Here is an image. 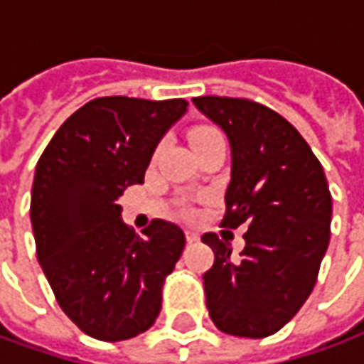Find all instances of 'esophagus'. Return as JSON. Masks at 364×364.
Returning <instances> with one entry per match:
<instances>
[{"instance_id": "esophagus-1", "label": "esophagus", "mask_w": 364, "mask_h": 364, "mask_svg": "<svg viewBox=\"0 0 364 364\" xmlns=\"http://www.w3.org/2000/svg\"><path fill=\"white\" fill-rule=\"evenodd\" d=\"M185 238H187V242H197L200 236H199V232H197V230H193V228H187V230H185Z\"/></svg>"}]
</instances>
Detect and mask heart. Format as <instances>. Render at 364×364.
<instances>
[{"label": "heart", "instance_id": "b5f03b06", "mask_svg": "<svg viewBox=\"0 0 364 364\" xmlns=\"http://www.w3.org/2000/svg\"><path fill=\"white\" fill-rule=\"evenodd\" d=\"M217 136H220V132H218L217 128H210V126H199V128H195L193 132H191V146L195 147L197 144H200V141H205V139H210V138H217Z\"/></svg>", "mask_w": 364, "mask_h": 364}]
</instances>
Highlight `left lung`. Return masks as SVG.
<instances>
[{
    "mask_svg": "<svg viewBox=\"0 0 364 364\" xmlns=\"http://www.w3.org/2000/svg\"><path fill=\"white\" fill-rule=\"evenodd\" d=\"M230 144V183L220 226L246 225L244 248L215 232L203 242L215 264L203 274L217 329L262 339L279 331L311 294L331 236V193L323 167L288 120L244 98H193Z\"/></svg>",
    "mask_w": 364,
    "mask_h": 364,
    "instance_id": "obj_1",
    "label": "left lung"
}]
</instances>
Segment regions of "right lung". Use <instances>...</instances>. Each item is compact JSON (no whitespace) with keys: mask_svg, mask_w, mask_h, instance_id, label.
I'll use <instances>...</instances> for the list:
<instances>
[{"mask_svg":"<svg viewBox=\"0 0 364 364\" xmlns=\"http://www.w3.org/2000/svg\"><path fill=\"white\" fill-rule=\"evenodd\" d=\"M187 102L106 96L68 118L43 151L31 189L37 258L60 309L86 335L124 341L147 331L185 248L173 223L134 235L118 205L144 183L157 144Z\"/></svg>","mask_w":364,"mask_h":364,"instance_id":"add662e5","label":"right lung"}]
</instances>
